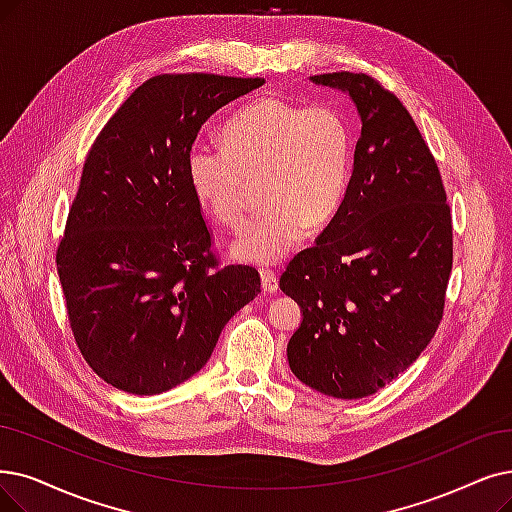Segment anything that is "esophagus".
<instances>
[{
	"label": "esophagus",
	"instance_id": "1",
	"mask_svg": "<svg viewBox=\"0 0 512 512\" xmlns=\"http://www.w3.org/2000/svg\"><path fill=\"white\" fill-rule=\"evenodd\" d=\"M260 283H262V292H267V294H273L279 288L277 275L273 271H269V269H262L260 271Z\"/></svg>",
	"mask_w": 512,
	"mask_h": 512
}]
</instances>
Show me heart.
I'll use <instances>...</instances> for the list:
<instances>
[{
    "label": "heart",
    "mask_w": 512,
    "mask_h": 512,
    "mask_svg": "<svg viewBox=\"0 0 512 512\" xmlns=\"http://www.w3.org/2000/svg\"><path fill=\"white\" fill-rule=\"evenodd\" d=\"M222 149L195 145L187 176L199 208L237 229L248 214V185L258 180L264 206L233 241L231 254L275 264L298 248L304 231L330 222L353 170V126L334 105L264 96L241 107L220 132Z\"/></svg>",
    "instance_id": "heart-1"
}]
</instances>
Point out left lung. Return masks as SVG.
Masks as SVG:
<instances>
[{"label":"left lung","instance_id":"left-lung-1","mask_svg":"<svg viewBox=\"0 0 512 512\" xmlns=\"http://www.w3.org/2000/svg\"><path fill=\"white\" fill-rule=\"evenodd\" d=\"M349 92L361 136L336 216L283 271L302 309L288 344L294 376L336 399L374 395L410 367L443 319L454 262L437 161L403 102L365 73H323Z\"/></svg>","mask_w":512,"mask_h":512}]
</instances>
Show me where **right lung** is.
<instances>
[{"label":"right lung","instance_id":"right-lung-1","mask_svg":"<svg viewBox=\"0 0 512 512\" xmlns=\"http://www.w3.org/2000/svg\"><path fill=\"white\" fill-rule=\"evenodd\" d=\"M262 77L163 73L100 130L56 250L79 353L107 384L159 395L208 363L227 321L260 292L252 267H218L187 176L210 115Z\"/></svg>","mask_w":512,"mask_h":512}]
</instances>
